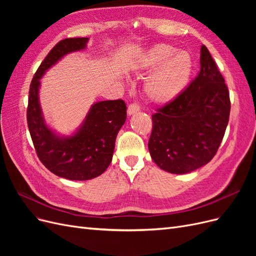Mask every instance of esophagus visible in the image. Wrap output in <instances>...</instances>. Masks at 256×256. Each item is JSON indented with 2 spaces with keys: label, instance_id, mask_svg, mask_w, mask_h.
Listing matches in <instances>:
<instances>
[{
  "label": "esophagus",
  "instance_id": "esophagus-1",
  "mask_svg": "<svg viewBox=\"0 0 256 256\" xmlns=\"http://www.w3.org/2000/svg\"><path fill=\"white\" fill-rule=\"evenodd\" d=\"M140 111V106H138L136 104H131L128 106V109H127V113L128 115H134L136 113H138Z\"/></svg>",
  "mask_w": 256,
  "mask_h": 256
}]
</instances>
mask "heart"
Segmentation results:
<instances>
[{
  "instance_id": "1",
  "label": "heart",
  "mask_w": 256,
  "mask_h": 256,
  "mask_svg": "<svg viewBox=\"0 0 256 256\" xmlns=\"http://www.w3.org/2000/svg\"><path fill=\"white\" fill-rule=\"evenodd\" d=\"M194 62L188 51H177L168 44H154L136 60L134 69L152 72L144 84V92L152 102H172L190 82Z\"/></svg>"
}]
</instances>
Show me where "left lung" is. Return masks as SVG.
Segmentation results:
<instances>
[{
	"instance_id": "obj_1",
	"label": "left lung",
	"mask_w": 256,
	"mask_h": 256,
	"mask_svg": "<svg viewBox=\"0 0 256 256\" xmlns=\"http://www.w3.org/2000/svg\"><path fill=\"white\" fill-rule=\"evenodd\" d=\"M200 64V74L189 86L152 116L150 157L172 174H187L207 164L228 124V90L204 44Z\"/></svg>"
}]
</instances>
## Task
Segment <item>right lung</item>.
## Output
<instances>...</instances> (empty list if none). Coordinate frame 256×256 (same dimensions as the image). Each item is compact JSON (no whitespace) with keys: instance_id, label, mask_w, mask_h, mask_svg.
I'll return each instance as SVG.
<instances>
[{"instance_id":"add662e5","label":"right lung","mask_w":256,"mask_h":256,"mask_svg":"<svg viewBox=\"0 0 256 256\" xmlns=\"http://www.w3.org/2000/svg\"><path fill=\"white\" fill-rule=\"evenodd\" d=\"M88 37L60 40L38 67L30 86L28 126L37 156L50 172L69 180H88L110 166L115 140L126 122L127 106L122 99L92 104L81 125L70 136L56 132L44 118L40 102V79L67 54L86 48Z\"/></svg>"}]
</instances>
